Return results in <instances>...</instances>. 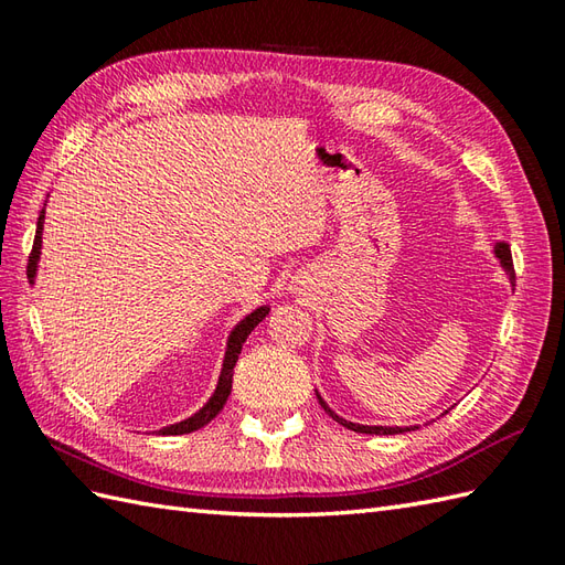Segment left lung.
<instances>
[{"label":"left lung","mask_w":565,"mask_h":565,"mask_svg":"<svg viewBox=\"0 0 565 565\" xmlns=\"http://www.w3.org/2000/svg\"><path fill=\"white\" fill-rule=\"evenodd\" d=\"M495 257L500 259L502 269L508 271L510 281H512V286H514V267H512V252H510V245H508V243H498V245H495ZM318 401H320V405H322V411H326L332 419H338V423H340L342 427L352 429V431H362V435H401V431H411V427H376V425H356V423H347V419H342L340 415H334V413L330 411L328 403L322 401L320 395H318Z\"/></svg>","instance_id":"8db88e82"}]
</instances>
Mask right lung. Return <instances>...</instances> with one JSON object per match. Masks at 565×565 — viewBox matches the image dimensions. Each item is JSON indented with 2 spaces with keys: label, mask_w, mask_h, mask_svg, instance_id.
I'll use <instances>...</instances> for the list:
<instances>
[{
  "label": "right lung",
  "mask_w": 565,
  "mask_h": 565,
  "mask_svg": "<svg viewBox=\"0 0 565 565\" xmlns=\"http://www.w3.org/2000/svg\"><path fill=\"white\" fill-rule=\"evenodd\" d=\"M43 218H45V211H41L39 215V227H35V239H33V249H31V257H29V267L26 274L33 284L35 279V267H39V257H41V233H43ZM269 308L262 306L257 308L255 313H249L247 318H243L235 326V330L231 332V338H227V350H225V359H223V371H221V379H218V386H215L211 401L201 407L199 413H194L191 417L182 419V423L170 425V427H162L160 431L162 435H189V431H196L203 425H209L211 419L223 411V405L227 401V395H231L233 388V369L237 364V356L243 352V344L247 340V334L255 330L259 322L267 318Z\"/></svg>",
  "instance_id": "obj_1"
}]
</instances>
